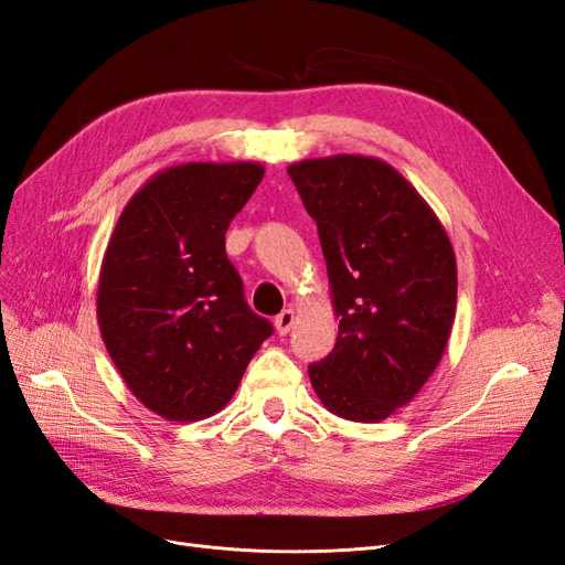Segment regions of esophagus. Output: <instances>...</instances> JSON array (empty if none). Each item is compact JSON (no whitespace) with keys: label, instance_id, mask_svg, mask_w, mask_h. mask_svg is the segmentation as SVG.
Segmentation results:
<instances>
[{"label":"esophagus","instance_id":"obj_1","mask_svg":"<svg viewBox=\"0 0 565 565\" xmlns=\"http://www.w3.org/2000/svg\"><path fill=\"white\" fill-rule=\"evenodd\" d=\"M292 324H295V311L292 309H285L280 316H276V332L278 334H287L289 330H292Z\"/></svg>","mask_w":565,"mask_h":565}]
</instances>
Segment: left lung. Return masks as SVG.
Returning <instances> with one entry per match:
<instances>
[{"mask_svg": "<svg viewBox=\"0 0 565 565\" xmlns=\"http://www.w3.org/2000/svg\"><path fill=\"white\" fill-rule=\"evenodd\" d=\"M316 218L339 337L309 365L320 403L382 422L413 401L446 353L457 262L434 210L398 169L365 156L287 167Z\"/></svg>", "mask_w": 565, "mask_h": 565, "instance_id": "obj_1", "label": "left lung"}]
</instances>
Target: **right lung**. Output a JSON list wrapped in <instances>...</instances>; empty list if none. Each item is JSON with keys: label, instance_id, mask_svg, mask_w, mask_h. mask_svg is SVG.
Listing matches in <instances>:
<instances>
[{"label": "right lung", "instance_id": "add662e5", "mask_svg": "<svg viewBox=\"0 0 565 565\" xmlns=\"http://www.w3.org/2000/svg\"><path fill=\"white\" fill-rule=\"evenodd\" d=\"M259 162H185L148 179L119 214L98 276L104 344L129 391L169 422L216 415L273 334L226 256Z\"/></svg>", "mask_w": 565, "mask_h": 565}]
</instances>
